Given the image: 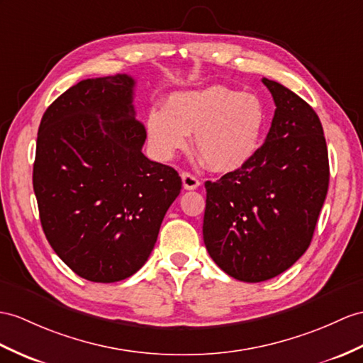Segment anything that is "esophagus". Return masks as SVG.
Listing matches in <instances>:
<instances>
[{
  "label": "esophagus",
  "instance_id": "obj_1",
  "mask_svg": "<svg viewBox=\"0 0 363 363\" xmlns=\"http://www.w3.org/2000/svg\"><path fill=\"white\" fill-rule=\"evenodd\" d=\"M182 182H183V188L192 191L197 189L200 186V182L196 175H192L189 172H182Z\"/></svg>",
  "mask_w": 363,
  "mask_h": 363
}]
</instances>
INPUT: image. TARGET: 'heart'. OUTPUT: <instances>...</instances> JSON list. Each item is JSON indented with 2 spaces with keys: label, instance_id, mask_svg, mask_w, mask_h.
<instances>
[{
  "label": "heart",
  "instance_id": "heart-1",
  "mask_svg": "<svg viewBox=\"0 0 363 363\" xmlns=\"http://www.w3.org/2000/svg\"><path fill=\"white\" fill-rule=\"evenodd\" d=\"M267 126V109L254 94L228 86L177 92L163 109L146 117V137L160 160L188 147L194 134V151L209 169L233 172L257 154Z\"/></svg>",
  "mask_w": 363,
  "mask_h": 363
}]
</instances>
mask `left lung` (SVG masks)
<instances>
[{
    "instance_id": "obj_1",
    "label": "left lung",
    "mask_w": 363,
    "mask_h": 363,
    "mask_svg": "<svg viewBox=\"0 0 363 363\" xmlns=\"http://www.w3.org/2000/svg\"><path fill=\"white\" fill-rule=\"evenodd\" d=\"M276 112L264 143L243 167L206 182L203 240L228 276L257 284L308 250L328 192V149L314 109L263 78Z\"/></svg>"
}]
</instances>
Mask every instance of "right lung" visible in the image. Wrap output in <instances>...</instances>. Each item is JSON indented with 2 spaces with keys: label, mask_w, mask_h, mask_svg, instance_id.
I'll return each mask as SVG.
<instances>
[{
  "label": "right lung",
  "mask_w": 363,
  "mask_h": 363,
  "mask_svg": "<svg viewBox=\"0 0 363 363\" xmlns=\"http://www.w3.org/2000/svg\"><path fill=\"white\" fill-rule=\"evenodd\" d=\"M134 86L126 74L83 79L38 128L32 180L43 231L70 269L100 284L143 267L182 189L174 167L141 152Z\"/></svg>",
  "instance_id": "right-lung-1"
}]
</instances>
